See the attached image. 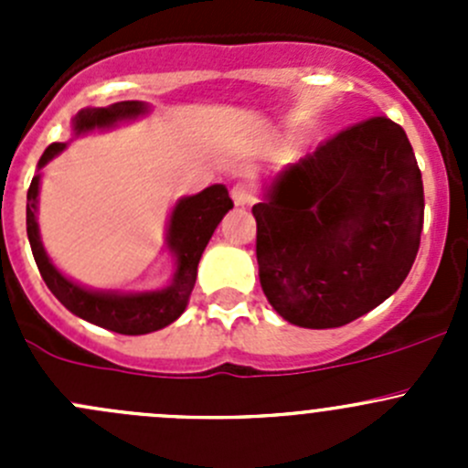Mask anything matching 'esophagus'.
Wrapping results in <instances>:
<instances>
[{"label":"esophagus","mask_w":468,"mask_h":468,"mask_svg":"<svg viewBox=\"0 0 468 468\" xmlns=\"http://www.w3.org/2000/svg\"><path fill=\"white\" fill-rule=\"evenodd\" d=\"M230 197H233V204L239 206V207L253 204L251 186H247V183H235L233 190H230Z\"/></svg>","instance_id":"1"}]
</instances>
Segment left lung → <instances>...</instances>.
Instances as JSON below:
<instances>
[{
	"instance_id": "8db88e82",
	"label": "left lung",
	"mask_w": 468,
	"mask_h": 468,
	"mask_svg": "<svg viewBox=\"0 0 468 468\" xmlns=\"http://www.w3.org/2000/svg\"><path fill=\"white\" fill-rule=\"evenodd\" d=\"M423 206L412 144L387 117L287 165L253 206L258 276L271 308L317 330L378 308L412 269Z\"/></svg>"
}]
</instances>
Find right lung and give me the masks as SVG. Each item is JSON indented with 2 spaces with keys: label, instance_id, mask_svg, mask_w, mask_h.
<instances>
[{
  "label": "right lung",
  "instance_id": "1",
  "mask_svg": "<svg viewBox=\"0 0 468 468\" xmlns=\"http://www.w3.org/2000/svg\"><path fill=\"white\" fill-rule=\"evenodd\" d=\"M149 103L144 101H117L106 108H83L74 115L72 133L74 138H79L90 131L112 129L122 122H133L138 117L149 115ZM65 149H68V143H54L47 146L40 163H37V174L33 176L29 192H27V235H29L31 251L37 269H40L42 281L69 313L99 325V328L112 330V333L146 335L176 322L186 313L187 301L195 290L201 253L210 242L219 221L233 207L226 186L217 183V186L206 187L199 195L183 197L172 207L165 247L174 256V276L167 285L146 292L90 290V287L79 285L77 281L65 276L51 262L40 239V229H37L40 169L56 155L63 154Z\"/></svg>",
  "mask_w": 468,
  "mask_h": 468
}]
</instances>
